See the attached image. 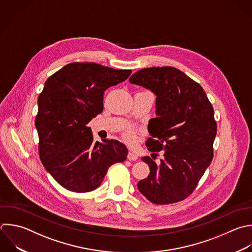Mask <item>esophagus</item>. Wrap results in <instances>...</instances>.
<instances>
[{
	"label": "esophagus",
	"instance_id": "34e87169",
	"mask_svg": "<svg viewBox=\"0 0 252 252\" xmlns=\"http://www.w3.org/2000/svg\"><path fill=\"white\" fill-rule=\"evenodd\" d=\"M127 158H128L129 160H137L138 156H137L133 151H130L129 154H128V156H127Z\"/></svg>",
	"mask_w": 252,
	"mask_h": 252
}]
</instances>
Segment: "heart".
I'll list each match as a JSON object with an SVG mask.
<instances>
[{"label": "heart", "instance_id": "1", "mask_svg": "<svg viewBox=\"0 0 252 252\" xmlns=\"http://www.w3.org/2000/svg\"><path fill=\"white\" fill-rule=\"evenodd\" d=\"M123 139L127 142V143H134L136 141V136H137V129L135 127H128L122 134Z\"/></svg>", "mask_w": 252, "mask_h": 252}]
</instances>
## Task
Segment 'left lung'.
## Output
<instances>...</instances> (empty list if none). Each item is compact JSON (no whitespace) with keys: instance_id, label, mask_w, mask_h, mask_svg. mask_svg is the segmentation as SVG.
I'll list each match as a JSON object with an SVG mask.
<instances>
[{"instance_id":"left-lung-1","label":"left lung","mask_w":252,"mask_h":252,"mask_svg":"<svg viewBox=\"0 0 252 252\" xmlns=\"http://www.w3.org/2000/svg\"><path fill=\"white\" fill-rule=\"evenodd\" d=\"M129 82L157 95V117L151 119L152 136L146 146L163 159L142 157L150 174L138 182L139 191L152 203L166 205L192 194L214 157L217 122L203 88L174 67L139 70Z\"/></svg>"}]
</instances>
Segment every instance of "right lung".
<instances>
[{
    "instance_id": "right-lung-1",
    "label": "right lung",
    "mask_w": 252,
    "mask_h": 252,
    "mask_svg": "<svg viewBox=\"0 0 252 252\" xmlns=\"http://www.w3.org/2000/svg\"><path fill=\"white\" fill-rule=\"evenodd\" d=\"M131 73L94 62H73L45 82L35 117L38 153L44 167L64 188L93 191L113 163L126 159L125 145L116 140L94 142L88 124L102 112L104 92Z\"/></svg>"
}]
</instances>
